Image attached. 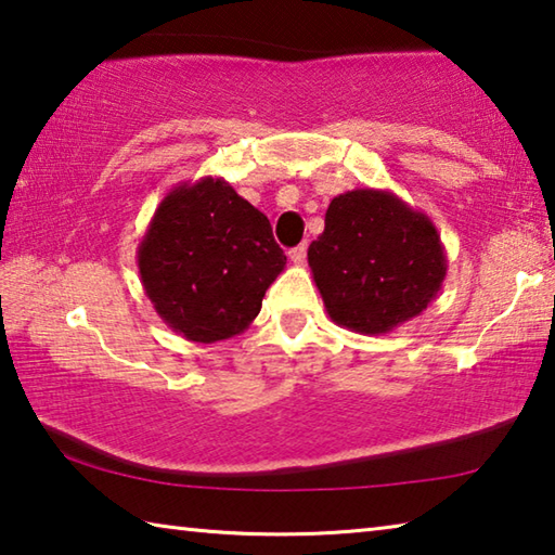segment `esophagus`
Here are the masks:
<instances>
[{
    "label": "esophagus",
    "mask_w": 555,
    "mask_h": 555,
    "mask_svg": "<svg viewBox=\"0 0 555 555\" xmlns=\"http://www.w3.org/2000/svg\"><path fill=\"white\" fill-rule=\"evenodd\" d=\"M288 259L294 261V264H304V259H306V244H298V247L288 249Z\"/></svg>",
    "instance_id": "esophagus-1"
}]
</instances>
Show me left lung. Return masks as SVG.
Wrapping results in <instances>:
<instances>
[{"label":"left lung","mask_w":555,"mask_h":555,"mask_svg":"<svg viewBox=\"0 0 555 555\" xmlns=\"http://www.w3.org/2000/svg\"><path fill=\"white\" fill-rule=\"evenodd\" d=\"M308 267L333 323L384 335L426 311L443 288L448 257L426 212L391 191L354 188L327 205Z\"/></svg>","instance_id":"8db88e82"}]
</instances>
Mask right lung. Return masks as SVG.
<instances>
[{"label":"right lung","mask_w":555,"mask_h":555,"mask_svg":"<svg viewBox=\"0 0 555 555\" xmlns=\"http://www.w3.org/2000/svg\"><path fill=\"white\" fill-rule=\"evenodd\" d=\"M137 267L158 318L185 340L210 345L247 331L286 255L264 212L224 178L203 176L158 203Z\"/></svg>","instance_id":"add662e5"}]
</instances>
